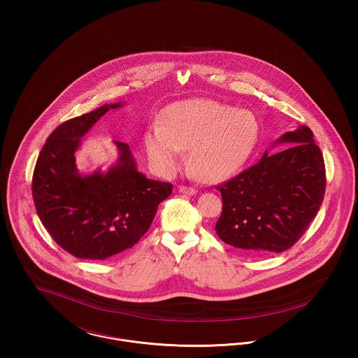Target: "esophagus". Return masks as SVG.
<instances>
[{
	"label": "esophagus",
	"mask_w": 358,
	"mask_h": 358,
	"mask_svg": "<svg viewBox=\"0 0 358 358\" xmlns=\"http://www.w3.org/2000/svg\"><path fill=\"white\" fill-rule=\"evenodd\" d=\"M178 190H180V193L189 194V196H192V194L196 193V189H194V187H187V185H181V187H178Z\"/></svg>",
	"instance_id": "obj_1"
}]
</instances>
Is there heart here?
<instances>
[{"label": "heart", "mask_w": 358, "mask_h": 358, "mask_svg": "<svg viewBox=\"0 0 358 358\" xmlns=\"http://www.w3.org/2000/svg\"><path fill=\"white\" fill-rule=\"evenodd\" d=\"M260 124L250 110L210 99L174 103L143 136L154 169L173 176L184 164L205 182H219L238 173L254 152Z\"/></svg>", "instance_id": "1"}]
</instances>
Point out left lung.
Segmentation results:
<instances>
[{"instance_id": "left-lung-1", "label": "left lung", "mask_w": 358, "mask_h": 358, "mask_svg": "<svg viewBox=\"0 0 358 358\" xmlns=\"http://www.w3.org/2000/svg\"><path fill=\"white\" fill-rule=\"evenodd\" d=\"M278 142L294 143L217 185L222 199L216 234L248 255L292 247L317 216L326 189L324 155L307 126Z\"/></svg>"}]
</instances>
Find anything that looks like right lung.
<instances>
[{"label":"right lung","instance_id":"right-lung-1","mask_svg":"<svg viewBox=\"0 0 358 358\" xmlns=\"http://www.w3.org/2000/svg\"><path fill=\"white\" fill-rule=\"evenodd\" d=\"M102 107L59 124L38 154L32 196L37 215L52 238L78 259L102 260L131 248L150 228L158 205L173 185L136 171L129 145L120 148L118 164L102 174L82 177L75 152L80 138L110 108Z\"/></svg>","mask_w":358,"mask_h":358}]
</instances>
